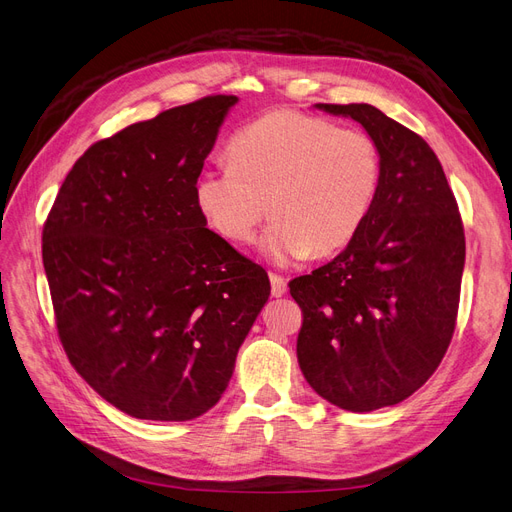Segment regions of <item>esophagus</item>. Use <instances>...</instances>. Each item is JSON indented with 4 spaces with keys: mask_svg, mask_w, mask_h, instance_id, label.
Returning a JSON list of instances; mask_svg holds the SVG:
<instances>
[{
    "mask_svg": "<svg viewBox=\"0 0 512 512\" xmlns=\"http://www.w3.org/2000/svg\"><path fill=\"white\" fill-rule=\"evenodd\" d=\"M269 280H271V294L273 297H282V294H286V280L282 275L277 273H269Z\"/></svg>",
    "mask_w": 512,
    "mask_h": 512,
    "instance_id": "esophagus-1",
    "label": "esophagus"
}]
</instances>
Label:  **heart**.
<instances>
[{
  "label": "heart",
  "mask_w": 512,
  "mask_h": 512,
  "mask_svg": "<svg viewBox=\"0 0 512 512\" xmlns=\"http://www.w3.org/2000/svg\"><path fill=\"white\" fill-rule=\"evenodd\" d=\"M228 164L203 168L194 200L207 226L235 245L267 232L273 260L327 258L367 224L382 188V151L363 130L277 108L230 136Z\"/></svg>",
  "instance_id": "1"
}]
</instances>
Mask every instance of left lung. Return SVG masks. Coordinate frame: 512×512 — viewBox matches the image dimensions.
I'll use <instances>...</instances> for the list:
<instances>
[{"instance_id": "left-lung-1", "label": "left lung", "mask_w": 512, "mask_h": 512, "mask_svg": "<svg viewBox=\"0 0 512 512\" xmlns=\"http://www.w3.org/2000/svg\"><path fill=\"white\" fill-rule=\"evenodd\" d=\"M359 121L382 151L367 224L327 265L288 284L303 322L297 359L333 406H395L431 378L451 344L466 235L433 149L371 104H318Z\"/></svg>"}]
</instances>
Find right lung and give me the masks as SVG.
I'll return each instance as SVG.
<instances>
[{"label":"right lung","mask_w":512,"mask_h":512,"mask_svg":"<svg viewBox=\"0 0 512 512\" xmlns=\"http://www.w3.org/2000/svg\"><path fill=\"white\" fill-rule=\"evenodd\" d=\"M237 96H205L91 145L42 226L59 342L108 404L190 421L218 404L267 271L207 228L194 181Z\"/></svg>","instance_id":"right-lung-1"}]
</instances>
